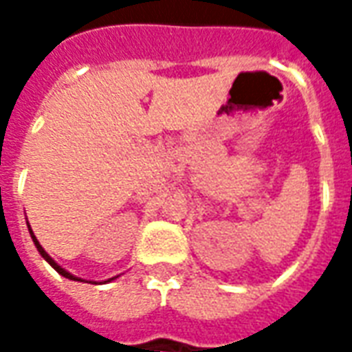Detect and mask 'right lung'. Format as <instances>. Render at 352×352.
<instances>
[{
	"label": "right lung",
	"instance_id": "obj_1",
	"mask_svg": "<svg viewBox=\"0 0 352 352\" xmlns=\"http://www.w3.org/2000/svg\"><path fill=\"white\" fill-rule=\"evenodd\" d=\"M30 236H32V239H34V243H35V247H37V251H39V254H41L43 258L47 260V262H49L50 265H52V267H54V270H56L58 273H60V275H64L65 279H72V280H82V279H79V277H75V275H72V273L69 272H65L64 267H62V265H58L56 262H54V260L50 258L49 254H47V251H45V249H43L41 245H39V241H37V237L34 236V232H32V228H30ZM113 279H115V277H113ZM113 279H109V280H113ZM109 280H105V283H109Z\"/></svg>",
	"mask_w": 352,
	"mask_h": 352
}]
</instances>
